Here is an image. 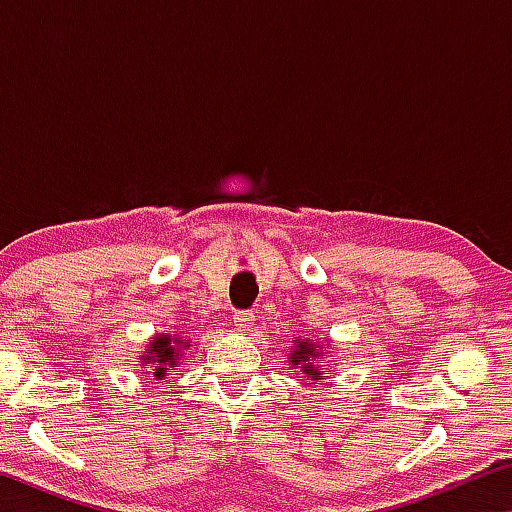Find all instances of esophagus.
Returning a JSON list of instances; mask_svg holds the SVG:
<instances>
[{"label": "esophagus", "mask_w": 512, "mask_h": 512, "mask_svg": "<svg viewBox=\"0 0 512 512\" xmlns=\"http://www.w3.org/2000/svg\"><path fill=\"white\" fill-rule=\"evenodd\" d=\"M253 311H235V325L239 332H248V329H253Z\"/></svg>", "instance_id": "1"}]
</instances>
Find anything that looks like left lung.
<instances>
[{
	"label": "left lung",
	"mask_w": 512,
	"mask_h": 512,
	"mask_svg": "<svg viewBox=\"0 0 512 512\" xmlns=\"http://www.w3.org/2000/svg\"><path fill=\"white\" fill-rule=\"evenodd\" d=\"M325 350L320 348V343H311L302 336H296V341L291 345V354H289V366L300 368L302 375L311 377V381L320 379L327 375V368H323L325 361Z\"/></svg>",
	"instance_id": "8db88e82"
}]
</instances>
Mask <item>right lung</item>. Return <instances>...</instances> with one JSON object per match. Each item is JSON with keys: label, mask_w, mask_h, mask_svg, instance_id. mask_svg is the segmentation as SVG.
I'll return each mask as SVG.
<instances>
[{"label": "right lung", "mask_w": 512, "mask_h": 512, "mask_svg": "<svg viewBox=\"0 0 512 512\" xmlns=\"http://www.w3.org/2000/svg\"><path fill=\"white\" fill-rule=\"evenodd\" d=\"M189 348V343H183V339H171L169 334H158L153 336V341L146 348V357L142 366H151L146 375H153L155 381H160L178 368V361L183 357V352Z\"/></svg>", "instance_id": "1"}]
</instances>
